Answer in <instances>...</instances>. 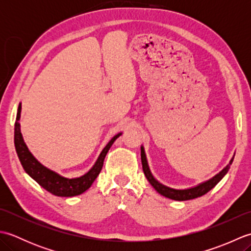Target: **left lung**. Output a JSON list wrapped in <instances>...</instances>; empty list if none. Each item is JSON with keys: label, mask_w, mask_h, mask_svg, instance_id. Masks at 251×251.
Returning a JSON list of instances; mask_svg holds the SVG:
<instances>
[{"label": "left lung", "mask_w": 251, "mask_h": 251, "mask_svg": "<svg viewBox=\"0 0 251 251\" xmlns=\"http://www.w3.org/2000/svg\"><path fill=\"white\" fill-rule=\"evenodd\" d=\"M232 162H233V158L230 161V164L223 168L219 174H217L215 177H212L211 179L205 181V182L200 183L199 185L194 186V188H190V189H185V190H176V189L169 188V186L159 183L158 181L153 177L151 170H150V168H149L145 149H143V147L141 146L142 169H143V173H145L148 181L151 183V185L158 192L159 194L165 196V197H167V199L174 200V201H189V200H193V199H196V197H200V196H202L204 194H206L207 192H209L212 188H215L217 183L219 182V181L223 177H225L226 173L228 172V169H230V165L232 164Z\"/></svg>", "instance_id": "1"}]
</instances>
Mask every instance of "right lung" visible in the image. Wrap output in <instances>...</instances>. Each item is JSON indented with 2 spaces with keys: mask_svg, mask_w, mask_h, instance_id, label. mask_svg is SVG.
<instances>
[{
  "mask_svg": "<svg viewBox=\"0 0 251 251\" xmlns=\"http://www.w3.org/2000/svg\"><path fill=\"white\" fill-rule=\"evenodd\" d=\"M20 112H21V103H19L17 117H16L15 123V148L17 155L19 157V161L23 165L25 172L28 174L30 177L35 180L42 188H44L46 191H49L50 193L56 196L61 197H72L76 196L84 193L85 191L90 188V185L93 184L96 178L98 177L101 169L103 166V161L106 155V153L110 150L111 146L113 145V142L119 138L122 132L115 135L112 139L109 141L108 145L104 147L102 152L100 153L97 161H96L94 166L89 169V172L85 175L81 176L78 178H72L69 179L66 177H62L59 174H57L52 170L45 167L44 165H42L37 159L32 155L31 152L29 151L28 147L24 141L23 135L20 131Z\"/></svg>",
  "mask_w": 251,
  "mask_h": 251,
  "instance_id": "obj_1",
  "label": "right lung"
}]
</instances>
